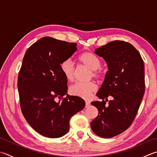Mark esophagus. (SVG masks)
<instances>
[{"instance_id":"esophagus-1","label":"esophagus","mask_w":157,"mask_h":157,"mask_svg":"<svg viewBox=\"0 0 157 157\" xmlns=\"http://www.w3.org/2000/svg\"><path fill=\"white\" fill-rule=\"evenodd\" d=\"M85 103H86V107L89 106L90 105V101L89 100H85Z\"/></svg>"}]
</instances>
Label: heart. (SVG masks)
Segmentation results:
<instances>
[{
	"instance_id": "heart-1",
	"label": "heart",
	"mask_w": 157,
	"mask_h": 157,
	"mask_svg": "<svg viewBox=\"0 0 157 157\" xmlns=\"http://www.w3.org/2000/svg\"><path fill=\"white\" fill-rule=\"evenodd\" d=\"M79 60L86 67L92 71L90 77L99 79L104 75V71L101 69V61L95 54L90 52L82 53L79 57ZM61 71L65 78L69 82H73L75 79V67L70 59H65L60 64ZM97 86L94 82L88 83H75L69 88V92L73 95L83 98H90L93 92L96 90Z\"/></svg>"
}]
</instances>
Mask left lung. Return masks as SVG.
<instances>
[{
    "mask_svg": "<svg viewBox=\"0 0 157 157\" xmlns=\"http://www.w3.org/2000/svg\"><path fill=\"white\" fill-rule=\"evenodd\" d=\"M95 53L104 59L108 71L97 93L102 101L91 102L99 114L90 126L98 136L111 138L128 129L135 118L145 92L144 63L139 51L124 41L110 42Z\"/></svg>",
    "mask_w": 157,
    "mask_h": 157,
    "instance_id": "8db88e82",
    "label": "left lung"
}]
</instances>
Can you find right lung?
I'll return each instance as SVG.
<instances>
[{
    "label": "right lung",
    "instance_id": "1",
    "mask_svg": "<svg viewBox=\"0 0 157 157\" xmlns=\"http://www.w3.org/2000/svg\"><path fill=\"white\" fill-rule=\"evenodd\" d=\"M76 46L44 37L27 50L22 60L18 78L22 113L31 128L46 137L67 134L70 119L85 106L83 99L67 94V80L60 68Z\"/></svg>",
    "mask_w": 157,
    "mask_h": 157
}]
</instances>
